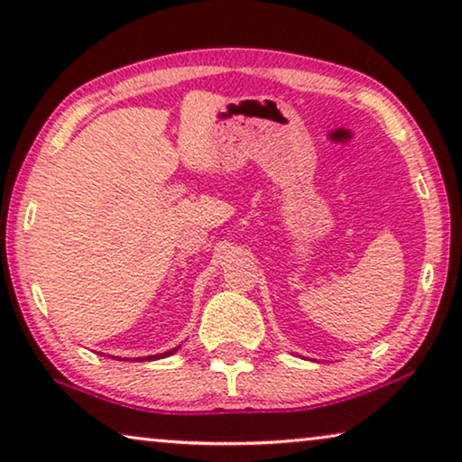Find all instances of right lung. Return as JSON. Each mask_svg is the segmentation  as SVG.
Here are the masks:
<instances>
[{"mask_svg":"<svg viewBox=\"0 0 462 462\" xmlns=\"http://www.w3.org/2000/svg\"><path fill=\"white\" fill-rule=\"evenodd\" d=\"M180 347V346H179ZM179 347H172V349H168V351H164V354H156V356H145V357H134L135 362H152V360H160V357H168V356H172L174 351H179ZM111 357H115V356H111ZM116 360H121V357H116Z\"/></svg>","mask_w":462,"mask_h":462,"instance_id":"obj_1","label":"right lung"}]
</instances>
